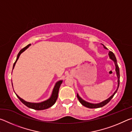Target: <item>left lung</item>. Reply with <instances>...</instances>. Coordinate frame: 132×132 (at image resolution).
Instances as JSON below:
<instances>
[{
    "label": "left lung",
    "mask_w": 132,
    "mask_h": 132,
    "mask_svg": "<svg viewBox=\"0 0 132 132\" xmlns=\"http://www.w3.org/2000/svg\"><path fill=\"white\" fill-rule=\"evenodd\" d=\"M102 45L104 46V48L105 49L107 50V48L103 44H102ZM108 54H109V57H110V59L112 60V61L114 62L115 64V67H116L115 70H116V72H117V77H118V87H117V90H116L115 91V93H113L110 97L108 98V99L105 100V101H102L101 102H100V103H98V104H92V103H90V102H86V101H84V100H82V98L78 94H77V97L78 100H79V101H80V103H81L83 106L87 107V108H101V107H102V106H104V105H105L106 104H108V102L111 101V100L113 98V97L114 96V95L117 92L118 89V88H119V82H120V73H119V66H118V65L117 59H116V57H115V56L114 55V53H113L112 52H111V51H109Z\"/></svg>",
    "instance_id": "left-lung-1"
}]
</instances>
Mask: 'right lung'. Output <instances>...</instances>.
<instances>
[{
	"mask_svg": "<svg viewBox=\"0 0 132 132\" xmlns=\"http://www.w3.org/2000/svg\"><path fill=\"white\" fill-rule=\"evenodd\" d=\"M30 45H31V44H28L27 46H26V47H24V48L22 49V50L20 51L19 53H18L16 61H15V62L14 63V64H13V69H14L15 63L17 62L18 59L19 58L20 55H21V53H23L24 51L26 50H27V49ZM62 83V80H60V81H57L56 83L55 84L54 88H53V89L52 93V95H51V97L49 98L48 100H46V101L39 102V103H33V102H27L26 101H24L23 99H22V98L20 97L19 95H17L16 94H16L17 97L19 98V99L20 100V101L23 102V103L25 105L28 107V108H31V109H35V110H43V109H45L50 108V107H51L55 104L56 101V100H57V96H58V93H59V90L60 86H61Z\"/></svg>",
	"mask_w": 132,
	"mask_h": 132,
	"instance_id": "right-lung-1",
	"label": "right lung"
}]
</instances>
